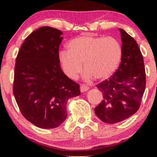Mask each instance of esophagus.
I'll use <instances>...</instances> for the list:
<instances>
[{"label": "esophagus", "mask_w": 157, "mask_h": 157, "mask_svg": "<svg viewBox=\"0 0 157 157\" xmlns=\"http://www.w3.org/2000/svg\"><path fill=\"white\" fill-rule=\"evenodd\" d=\"M89 89V87L86 86V85H81L80 86L81 92H86V91H87Z\"/></svg>", "instance_id": "obj_1"}]
</instances>
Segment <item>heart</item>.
<instances>
[{
  "label": "heart",
  "instance_id": "b5f03b06",
  "mask_svg": "<svg viewBox=\"0 0 157 157\" xmlns=\"http://www.w3.org/2000/svg\"><path fill=\"white\" fill-rule=\"evenodd\" d=\"M68 50L59 54L63 71L71 79H76L83 68L84 77L97 80L108 79L120 66L122 45L112 37L86 35L74 38L68 44Z\"/></svg>",
  "mask_w": 157,
  "mask_h": 157
}]
</instances>
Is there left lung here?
Wrapping results in <instances>:
<instances>
[{
    "mask_svg": "<svg viewBox=\"0 0 157 157\" xmlns=\"http://www.w3.org/2000/svg\"><path fill=\"white\" fill-rule=\"evenodd\" d=\"M122 56L120 66L108 80L97 86L103 94L94 109L97 117L105 123L123 121L138 111L145 89L143 57L135 40L120 29Z\"/></svg>",
    "mask_w": 157,
    "mask_h": 157,
    "instance_id": "obj_1",
    "label": "left lung"
}]
</instances>
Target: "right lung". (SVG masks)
I'll return each mask as SVG.
<instances>
[{
	"label": "right lung",
	"mask_w": 157,
	"mask_h": 157,
	"mask_svg": "<svg viewBox=\"0 0 157 157\" xmlns=\"http://www.w3.org/2000/svg\"><path fill=\"white\" fill-rule=\"evenodd\" d=\"M57 29L44 26L30 34L15 61L13 94L23 116L41 128L58 127L67 117L66 102L80 94V85L60 68Z\"/></svg>",
	"instance_id": "1"
}]
</instances>
